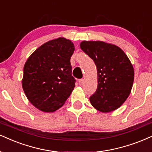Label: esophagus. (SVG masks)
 I'll use <instances>...</instances> for the list:
<instances>
[{
    "label": "esophagus",
    "instance_id": "1",
    "mask_svg": "<svg viewBox=\"0 0 152 152\" xmlns=\"http://www.w3.org/2000/svg\"><path fill=\"white\" fill-rule=\"evenodd\" d=\"M78 82H79L80 85H83V83H84V80H82V79L79 80H78Z\"/></svg>",
    "mask_w": 152,
    "mask_h": 152
}]
</instances>
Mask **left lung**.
Segmentation results:
<instances>
[{
  "mask_svg": "<svg viewBox=\"0 0 152 152\" xmlns=\"http://www.w3.org/2000/svg\"><path fill=\"white\" fill-rule=\"evenodd\" d=\"M81 49L94 61L98 86L89 98L93 107L102 113L113 111L128 98L133 85L132 63L121 48L102 41H83Z\"/></svg>",
  "mask_w": 152,
  "mask_h": 152,
  "instance_id": "1",
  "label": "left lung"
}]
</instances>
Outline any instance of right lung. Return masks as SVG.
<instances>
[{
	"label": "right lung",
	"instance_id": "right-lung-1",
	"mask_svg": "<svg viewBox=\"0 0 152 152\" xmlns=\"http://www.w3.org/2000/svg\"><path fill=\"white\" fill-rule=\"evenodd\" d=\"M74 50L70 39L59 37L39 46L26 61L22 89L29 102L41 111L59 109L75 87L70 65Z\"/></svg>",
	"mask_w": 152,
	"mask_h": 152
}]
</instances>
